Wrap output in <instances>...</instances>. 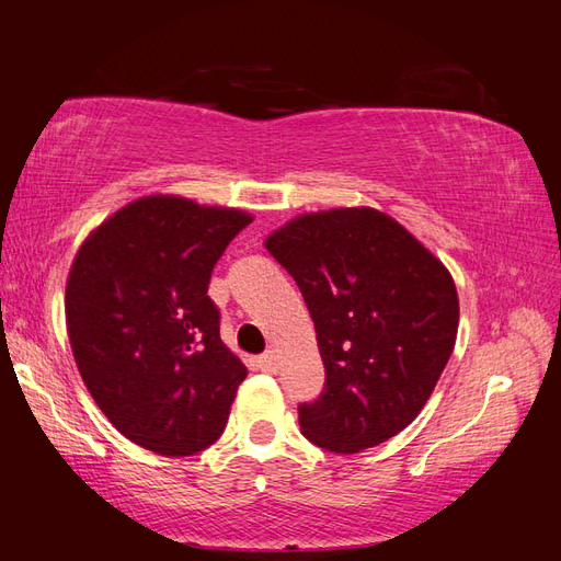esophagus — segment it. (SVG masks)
<instances>
[{
	"label": "esophagus",
	"instance_id": "obj_1",
	"mask_svg": "<svg viewBox=\"0 0 561 561\" xmlns=\"http://www.w3.org/2000/svg\"><path fill=\"white\" fill-rule=\"evenodd\" d=\"M278 365H280V358H278V353L276 351H266L262 358H260V367L264 369V371H278Z\"/></svg>",
	"mask_w": 561,
	"mask_h": 561
}]
</instances>
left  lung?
<instances>
[{
	"instance_id": "obj_1",
	"label": "left lung",
	"mask_w": 561,
	"mask_h": 561,
	"mask_svg": "<svg viewBox=\"0 0 561 561\" xmlns=\"http://www.w3.org/2000/svg\"><path fill=\"white\" fill-rule=\"evenodd\" d=\"M313 318L325 388L299 404L304 437L355 454L419 416L456 342L447 266L375 208L299 215L264 241Z\"/></svg>"
}]
</instances>
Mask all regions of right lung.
Masks as SVG:
<instances>
[{
    "label": "right lung",
    "instance_id": "obj_1",
    "mask_svg": "<svg viewBox=\"0 0 561 561\" xmlns=\"http://www.w3.org/2000/svg\"><path fill=\"white\" fill-rule=\"evenodd\" d=\"M252 215L142 196L81 243L65 290L79 375L114 428L161 456L225 433L248 369L219 339L210 274Z\"/></svg>",
    "mask_w": 561,
    "mask_h": 561
}]
</instances>
